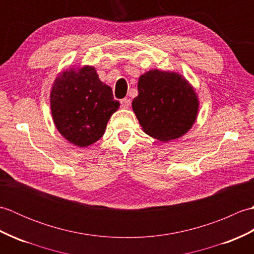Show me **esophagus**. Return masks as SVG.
Instances as JSON below:
<instances>
[{
	"label": "esophagus",
	"mask_w": 254,
	"mask_h": 254,
	"mask_svg": "<svg viewBox=\"0 0 254 254\" xmlns=\"http://www.w3.org/2000/svg\"><path fill=\"white\" fill-rule=\"evenodd\" d=\"M120 104H121V107L124 108V109H127V108L130 107V105H131V100L127 99V98H124V99H121Z\"/></svg>",
	"instance_id": "34e87169"
}]
</instances>
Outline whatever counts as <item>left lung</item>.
<instances>
[{"label": "left lung", "instance_id": "1", "mask_svg": "<svg viewBox=\"0 0 254 254\" xmlns=\"http://www.w3.org/2000/svg\"><path fill=\"white\" fill-rule=\"evenodd\" d=\"M137 90L132 108L149 136L168 142L193 127L199 102L193 86L181 74L150 69L139 76Z\"/></svg>", "mask_w": 254, "mask_h": 254}]
</instances>
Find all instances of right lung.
Segmentation results:
<instances>
[{
	"mask_svg": "<svg viewBox=\"0 0 254 254\" xmlns=\"http://www.w3.org/2000/svg\"><path fill=\"white\" fill-rule=\"evenodd\" d=\"M53 122L67 142L87 147L104 135L107 123L120 102L99 79L94 66L67 68L59 73L50 93Z\"/></svg>",
	"mask_w": 254,
	"mask_h": 254,
	"instance_id": "right-lung-1",
	"label": "right lung"
}]
</instances>
